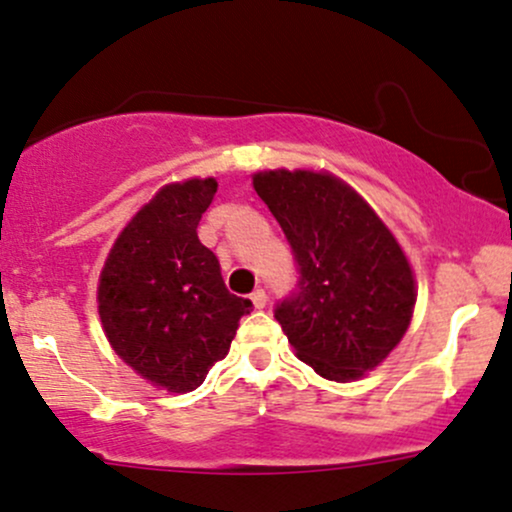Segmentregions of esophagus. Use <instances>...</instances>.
<instances>
[{
	"label": "esophagus",
	"mask_w": 512,
	"mask_h": 512,
	"mask_svg": "<svg viewBox=\"0 0 512 512\" xmlns=\"http://www.w3.org/2000/svg\"><path fill=\"white\" fill-rule=\"evenodd\" d=\"M252 303H255V308H265L267 306V291L265 289H255L250 294Z\"/></svg>",
	"instance_id": "34e87169"
}]
</instances>
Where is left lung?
Instances as JSON below:
<instances>
[{
	"instance_id": "8db88e82",
	"label": "left lung",
	"mask_w": 512,
	"mask_h": 512,
	"mask_svg": "<svg viewBox=\"0 0 512 512\" xmlns=\"http://www.w3.org/2000/svg\"><path fill=\"white\" fill-rule=\"evenodd\" d=\"M252 184L282 226L299 274L274 318L320 376L359 379L411 323L415 282L406 255L367 201L333 174L260 172Z\"/></svg>"
}]
</instances>
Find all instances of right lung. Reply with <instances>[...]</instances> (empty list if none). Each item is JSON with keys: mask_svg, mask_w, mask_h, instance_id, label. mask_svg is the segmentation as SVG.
<instances>
[{"mask_svg": "<svg viewBox=\"0 0 512 512\" xmlns=\"http://www.w3.org/2000/svg\"><path fill=\"white\" fill-rule=\"evenodd\" d=\"M216 179L160 189L123 228L99 279V316L111 347L143 379L194 391L228 355L250 299L230 294L218 257L196 228Z\"/></svg>", "mask_w": 512, "mask_h": 512, "instance_id": "right-lung-1", "label": "right lung"}]
</instances>
